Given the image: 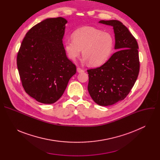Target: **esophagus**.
Segmentation results:
<instances>
[{
  "label": "esophagus",
  "instance_id": "34e87169",
  "mask_svg": "<svg viewBox=\"0 0 160 160\" xmlns=\"http://www.w3.org/2000/svg\"><path fill=\"white\" fill-rule=\"evenodd\" d=\"M77 72H78V73H83V72H84V70H82V69H81L80 68H77Z\"/></svg>",
  "mask_w": 160,
  "mask_h": 160
}]
</instances>
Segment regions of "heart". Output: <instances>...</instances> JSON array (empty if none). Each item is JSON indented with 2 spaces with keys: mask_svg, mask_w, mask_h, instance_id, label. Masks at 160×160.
<instances>
[{
  "mask_svg": "<svg viewBox=\"0 0 160 160\" xmlns=\"http://www.w3.org/2000/svg\"><path fill=\"white\" fill-rule=\"evenodd\" d=\"M72 39L64 42V49L67 56L71 60H75L81 54L85 61L90 65L97 66L106 62L113 50V36L101 30L85 27L75 31Z\"/></svg>",
  "mask_w": 160,
  "mask_h": 160,
  "instance_id": "1",
  "label": "heart"
}]
</instances>
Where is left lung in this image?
<instances>
[{"label":"left lung","instance_id":"8db88e82","mask_svg":"<svg viewBox=\"0 0 160 160\" xmlns=\"http://www.w3.org/2000/svg\"><path fill=\"white\" fill-rule=\"evenodd\" d=\"M113 27L117 50L101 66L88 70V91L100 106H110L128 94L139 72L138 43L128 29L118 20H101Z\"/></svg>","mask_w":160,"mask_h":160}]
</instances>
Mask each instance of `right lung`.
<instances>
[{
    "instance_id": "right-lung-1",
    "label": "right lung",
    "mask_w": 160,
    "mask_h": 160,
    "mask_svg": "<svg viewBox=\"0 0 160 160\" xmlns=\"http://www.w3.org/2000/svg\"><path fill=\"white\" fill-rule=\"evenodd\" d=\"M67 22L62 17L41 21L27 33L18 53L22 87L41 103L56 102L76 73V66L68 59L62 43Z\"/></svg>"
}]
</instances>
